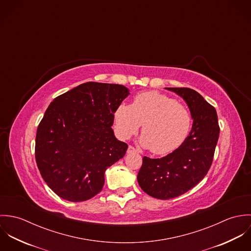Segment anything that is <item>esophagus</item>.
Masks as SVG:
<instances>
[{
	"mask_svg": "<svg viewBox=\"0 0 251 251\" xmlns=\"http://www.w3.org/2000/svg\"><path fill=\"white\" fill-rule=\"evenodd\" d=\"M133 152H137V150L134 147H132V146H128L127 153H133Z\"/></svg>",
	"mask_w": 251,
	"mask_h": 251,
	"instance_id": "obj_1",
	"label": "esophagus"
}]
</instances>
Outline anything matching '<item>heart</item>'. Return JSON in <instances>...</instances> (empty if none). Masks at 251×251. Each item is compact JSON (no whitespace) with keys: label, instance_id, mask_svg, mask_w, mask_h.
I'll return each instance as SVG.
<instances>
[{"label":"heart","instance_id":"b5f03b06","mask_svg":"<svg viewBox=\"0 0 251 251\" xmlns=\"http://www.w3.org/2000/svg\"><path fill=\"white\" fill-rule=\"evenodd\" d=\"M114 120L118 135L125 140L136 134L143 123L140 144L155 154L175 151L191 125V115L185 105L154 91L137 95L132 105L122 103Z\"/></svg>","mask_w":251,"mask_h":251}]
</instances>
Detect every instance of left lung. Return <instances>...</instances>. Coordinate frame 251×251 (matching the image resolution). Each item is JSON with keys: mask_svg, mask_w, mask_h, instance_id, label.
I'll return each mask as SVG.
<instances>
[{"mask_svg": "<svg viewBox=\"0 0 251 251\" xmlns=\"http://www.w3.org/2000/svg\"><path fill=\"white\" fill-rule=\"evenodd\" d=\"M186 102L193 124L188 136L161 158L143 157L137 180L151 197L168 200L185 193L207 175L215 154L219 126L215 107L189 88H166Z\"/></svg>", "mask_w": 251, "mask_h": 251, "instance_id": "obj_1", "label": "left lung"}]
</instances>
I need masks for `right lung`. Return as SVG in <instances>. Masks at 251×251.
Here are the masks:
<instances>
[{"mask_svg":"<svg viewBox=\"0 0 251 251\" xmlns=\"http://www.w3.org/2000/svg\"><path fill=\"white\" fill-rule=\"evenodd\" d=\"M128 95L123 85L87 82L50 103L36 130V160L58 196L82 202L101 191L105 170L127 150L111 126Z\"/></svg>","mask_w":251,"mask_h":251,"instance_id":"1","label":"right lung"}]
</instances>
